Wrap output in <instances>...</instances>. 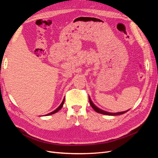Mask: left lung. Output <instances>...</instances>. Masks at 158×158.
Instances as JSON below:
<instances>
[{
  "instance_id": "left-lung-1",
  "label": "left lung",
  "mask_w": 158,
  "mask_h": 158,
  "mask_svg": "<svg viewBox=\"0 0 158 158\" xmlns=\"http://www.w3.org/2000/svg\"><path fill=\"white\" fill-rule=\"evenodd\" d=\"M89 103L91 105L92 107L95 110V111L98 113H101V114H107V115H111V116H116V115H118V114H122L125 113L126 112H127L128 111H129L130 109L127 110V111H122V112H117V113H110V112H107L106 111H103V110L99 109V107H98L95 105L93 103V102L91 99L90 97H89Z\"/></svg>"
}]
</instances>
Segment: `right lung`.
<instances>
[{"label": "right lung", "instance_id": "right-lung-1", "mask_svg": "<svg viewBox=\"0 0 158 158\" xmlns=\"http://www.w3.org/2000/svg\"><path fill=\"white\" fill-rule=\"evenodd\" d=\"M64 99H65V98H64V99H63V102H62V103H60V106L57 107L55 111H52V112H51V113H48V114H45L44 116H48V115H51V114H54V113H56V112H58L60 109H61V108L63 107V104H64Z\"/></svg>", "mask_w": 158, "mask_h": 158}]
</instances>
